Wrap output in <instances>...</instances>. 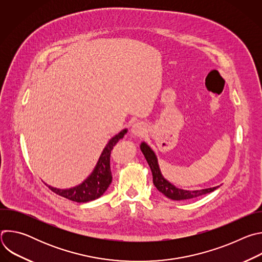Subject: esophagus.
<instances>
[{
  "mask_svg": "<svg viewBox=\"0 0 262 262\" xmlns=\"http://www.w3.org/2000/svg\"><path fill=\"white\" fill-rule=\"evenodd\" d=\"M130 130H132V134L134 136H136V137H142L147 132L146 125L143 122H136V123H134V125L132 126Z\"/></svg>",
  "mask_w": 262,
  "mask_h": 262,
  "instance_id": "esophagus-1",
  "label": "esophagus"
}]
</instances>
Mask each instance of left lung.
<instances>
[{
  "label": "left lung",
  "mask_w": 262,
  "mask_h": 262,
  "mask_svg": "<svg viewBox=\"0 0 262 262\" xmlns=\"http://www.w3.org/2000/svg\"><path fill=\"white\" fill-rule=\"evenodd\" d=\"M141 150H142L149 167H150V169H151L152 177H154V184L156 185V188L162 194H164L166 197H168L169 199L189 200V199H193V198L211 193L217 189V186H215V188H209V189H204V190H199V191H185V190L177 189L176 186L171 184L169 181H167L163 177V175L160 171L159 165H158L157 157H156L155 152L151 150V148L149 147L146 143H142Z\"/></svg>",
  "instance_id": "8db88e82"
}]
</instances>
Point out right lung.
I'll use <instances>...</instances> for the list:
<instances>
[{
	"instance_id": "right-lung-1",
	"label": "right lung",
	"mask_w": 262,
	"mask_h": 262,
	"mask_svg": "<svg viewBox=\"0 0 262 262\" xmlns=\"http://www.w3.org/2000/svg\"><path fill=\"white\" fill-rule=\"evenodd\" d=\"M125 134L126 129L120 132L118 135H116L114 138H112L108 141L98 160L94 171L83 183L69 190L54 189L52 186H49V189L53 193L63 198L79 203L89 202L99 198L106 191L108 185L112 182V172L110 167L111 151L113 150V147Z\"/></svg>"
}]
</instances>
